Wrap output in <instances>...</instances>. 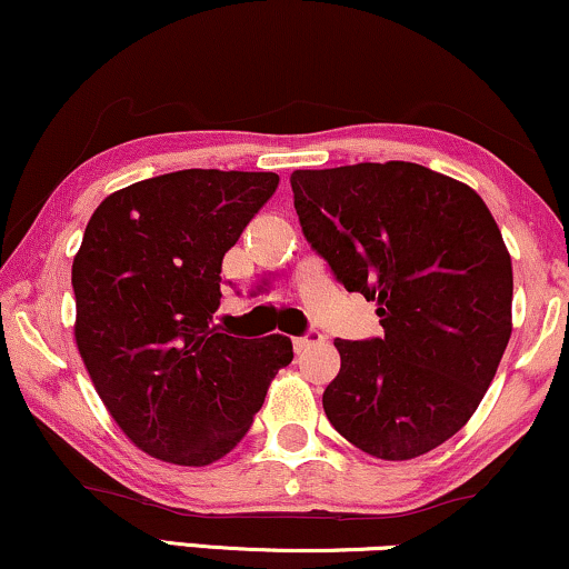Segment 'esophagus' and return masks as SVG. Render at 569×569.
<instances>
[{
    "label": "esophagus",
    "mask_w": 569,
    "mask_h": 569,
    "mask_svg": "<svg viewBox=\"0 0 569 569\" xmlns=\"http://www.w3.org/2000/svg\"><path fill=\"white\" fill-rule=\"evenodd\" d=\"M323 337L321 331H316V329H311V331H306V335L302 337H295L292 339V345H295V350L298 352H302V350H308V348H313V345H319V342H323Z\"/></svg>",
    "instance_id": "esophagus-1"
}]
</instances>
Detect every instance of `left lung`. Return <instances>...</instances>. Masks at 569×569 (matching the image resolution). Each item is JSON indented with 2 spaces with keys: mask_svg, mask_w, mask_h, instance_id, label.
<instances>
[{
  "mask_svg": "<svg viewBox=\"0 0 569 569\" xmlns=\"http://www.w3.org/2000/svg\"><path fill=\"white\" fill-rule=\"evenodd\" d=\"M302 234L381 337L337 339L329 423L381 460H412L468 423L512 335V261L473 188L412 161L295 169Z\"/></svg>",
  "mask_w": 569,
  "mask_h": 569,
  "instance_id": "8db88e82",
  "label": "left lung"
}]
</instances>
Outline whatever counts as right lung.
I'll list each match as a JSON object with an SVG mask.
<instances>
[{
  "mask_svg": "<svg viewBox=\"0 0 569 569\" xmlns=\"http://www.w3.org/2000/svg\"><path fill=\"white\" fill-rule=\"evenodd\" d=\"M277 186L274 172L182 169L117 190L88 221L72 261L80 358L109 416L157 460L224 457L290 366V337L211 323L221 258Z\"/></svg>",
  "mask_w": 569,
  "mask_h": 569,
  "instance_id": "right-lung-1",
  "label": "right lung"
}]
</instances>
